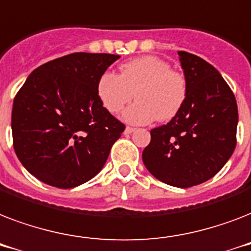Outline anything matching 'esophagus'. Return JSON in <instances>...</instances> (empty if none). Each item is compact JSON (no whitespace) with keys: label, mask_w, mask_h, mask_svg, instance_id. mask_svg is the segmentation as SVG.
I'll return each instance as SVG.
<instances>
[{"label":"esophagus","mask_w":251,"mask_h":251,"mask_svg":"<svg viewBox=\"0 0 251 251\" xmlns=\"http://www.w3.org/2000/svg\"><path fill=\"white\" fill-rule=\"evenodd\" d=\"M135 130V127H131V126H126L125 129V134H131Z\"/></svg>","instance_id":"34e87169"}]
</instances>
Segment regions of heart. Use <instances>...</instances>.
<instances>
[{"label":"heart","instance_id":"obj_1","mask_svg":"<svg viewBox=\"0 0 251 251\" xmlns=\"http://www.w3.org/2000/svg\"><path fill=\"white\" fill-rule=\"evenodd\" d=\"M96 94L109 113H120L134 98L124 118L131 124L169 121L178 113L187 98L186 76L171 69L156 56H142L120 66V74L102 73L96 83Z\"/></svg>","mask_w":251,"mask_h":251}]
</instances>
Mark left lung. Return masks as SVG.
I'll return each mask as SVG.
<instances>
[{
	"label": "left lung",
	"mask_w": 251,
	"mask_h": 251,
	"mask_svg": "<svg viewBox=\"0 0 251 251\" xmlns=\"http://www.w3.org/2000/svg\"><path fill=\"white\" fill-rule=\"evenodd\" d=\"M187 80V98L178 113L151 130L143 150L146 168L176 187L206 182L232 156L237 143L236 98L220 73L201 57L178 52Z\"/></svg>",
	"instance_id": "left-lung-1"
}]
</instances>
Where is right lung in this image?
<instances>
[{
    "instance_id": "right-lung-1",
    "label": "right lung",
    "mask_w": 251,
    "mask_h": 251,
    "mask_svg": "<svg viewBox=\"0 0 251 251\" xmlns=\"http://www.w3.org/2000/svg\"><path fill=\"white\" fill-rule=\"evenodd\" d=\"M120 56L72 53L35 69L14 98L13 146L37 179L72 189L98 175L125 125L101 105L96 83Z\"/></svg>"
}]
</instances>
